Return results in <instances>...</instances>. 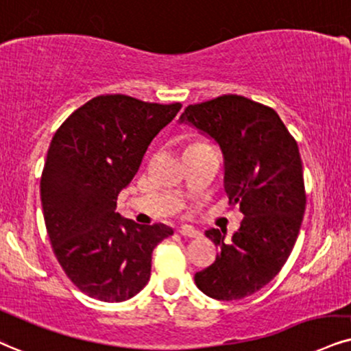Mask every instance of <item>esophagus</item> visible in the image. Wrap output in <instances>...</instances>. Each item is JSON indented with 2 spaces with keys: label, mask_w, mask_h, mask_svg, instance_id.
<instances>
[{
  "label": "esophagus",
  "mask_w": 351,
  "mask_h": 351,
  "mask_svg": "<svg viewBox=\"0 0 351 351\" xmlns=\"http://www.w3.org/2000/svg\"><path fill=\"white\" fill-rule=\"evenodd\" d=\"M179 232L185 237H200L202 236L200 231H197V229H193L192 226H187V224H185V226H180Z\"/></svg>",
  "instance_id": "1"
}]
</instances>
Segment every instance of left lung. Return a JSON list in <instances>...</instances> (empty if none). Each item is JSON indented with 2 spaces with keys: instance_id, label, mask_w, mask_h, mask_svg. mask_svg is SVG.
<instances>
[{
  "instance_id": "1",
  "label": "left lung",
  "mask_w": 351,
  "mask_h": 351,
  "mask_svg": "<svg viewBox=\"0 0 351 351\" xmlns=\"http://www.w3.org/2000/svg\"><path fill=\"white\" fill-rule=\"evenodd\" d=\"M180 122L218 143L229 205L244 215L229 241L219 229L205 232L219 254L195 285L215 300H242L278 275L300 234L306 192L298 143L271 107L236 94L189 106Z\"/></svg>"
}]
</instances>
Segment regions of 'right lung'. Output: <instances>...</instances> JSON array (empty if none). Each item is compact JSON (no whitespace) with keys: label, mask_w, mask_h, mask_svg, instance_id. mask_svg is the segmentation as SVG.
Listing matches in <instances>:
<instances>
[{"label":"right lung","mask_w":351,"mask_h":351,"mask_svg":"<svg viewBox=\"0 0 351 351\" xmlns=\"http://www.w3.org/2000/svg\"><path fill=\"white\" fill-rule=\"evenodd\" d=\"M180 107L106 94L73 112L51 138L40 179L47 232L64 274L90 298L122 302L140 293L153 249L174 234L115 208L149 143Z\"/></svg>","instance_id":"right-lung-1"}]
</instances>
